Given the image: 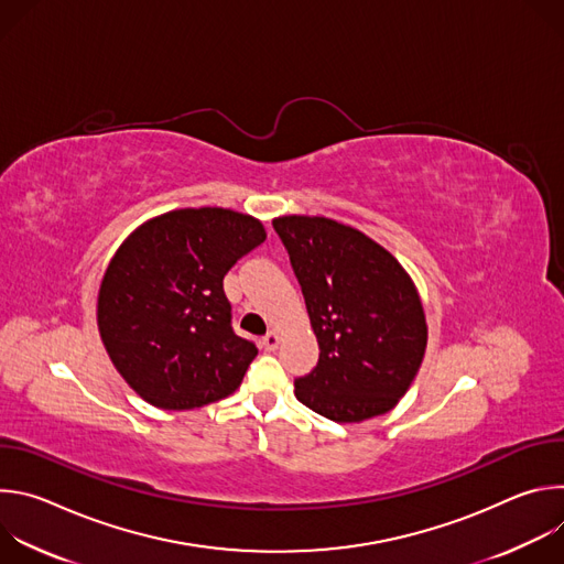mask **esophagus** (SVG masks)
Here are the masks:
<instances>
[{"label": "esophagus", "mask_w": 564, "mask_h": 564, "mask_svg": "<svg viewBox=\"0 0 564 564\" xmlns=\"http://www.w3.org/2000/svg\"><path fill=\"white\" fill-rule=\"evenodd\" d=\"M279 344H281V337H279L276 333H268V335L263 337V348H265L268 352H274V350L279 348Z\"/></svg>", "instance_id": "obj_1"}]
</instances>
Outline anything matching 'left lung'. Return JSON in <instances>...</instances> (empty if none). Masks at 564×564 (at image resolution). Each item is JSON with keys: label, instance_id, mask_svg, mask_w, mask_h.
<instances>
[{"label": "left lung", "instance_id": "obj_1", "mask_svg": "<svg viewBox=\"0 0 564 564\" xmlns=\"http://www.w3.org/2000/svg\"><path fill=\"white\" fill-rule=\"evenodd\" d=\"M299 279L318 361L294 394L339 424L397 406L426 350V318L399 261L355 227L324 216L272 220Z\"/></svg>", "mask_w": 564, "mask_h": 564}]
</instances>
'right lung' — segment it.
<instances>
[{
	"label": "right lung",
	"instance_id": "right-lung-1",
	"mask_svg": "<svg viewBox=\"0 0 564 564\" xmlns=\"http://www.w3.org/2000/svg\"><path fill=\"white\" fill-rule=\"evenodd\" d=\"M263 240L261 220L200 207L151 218L118 248L98 328L116 370L151 406L200 409L243 381L259 350L234 333L223 279Z\"/></svg>",
	"mask_w": 564,
	"mask_h": 564
}]
</instances>
